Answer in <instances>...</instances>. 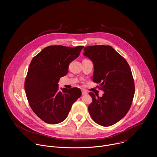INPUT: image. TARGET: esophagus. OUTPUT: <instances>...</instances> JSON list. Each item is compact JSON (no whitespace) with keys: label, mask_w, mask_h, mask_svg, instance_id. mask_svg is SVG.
I'll return each instance as SVG.
<instances>
[{"label":"esophagus","mask_w":157,"mask_h":157,"mask_svg":"<svg viewBox=\"0 0 157 157\" xmlns=\"http://www.w3.org/2000/svg\"><path fill=\"white\" fill-rule=\"evenodd\" d=\"M82 95H87V93L85 90H82Z\"/></svg>","instance_id":"esophagus-1"}]
</instances>
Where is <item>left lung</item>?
<instances>
[{
	"instance_id": "left-lung-1",
	"label": "left lung",
	"mask_w": 157,
	"mask_h": 157,
	"mask_svg": "<svg viewBox=\"0 0 157 157\" xmlns=\"http://www.w3.org/2000/svg\"><path fill=\"white\" fill-rule=\"evenodd\" d=\"M83 55L93 61V81L104 91L102 97L89 93L93 102L88 107L89 113L99 125H113L127 114L135 94L130 66L110 46L86 47Z\"/></svg>"
}]
</instances>
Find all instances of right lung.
Returning <instances> with one entry per match:
<instances>
[{
  "mask_svg": "<svg viewBox=\"0 0 157 157\" xmlns=\"http://www.w3.org/2000/svg\"><path fill=\"white\" fill-rule=\"evenodd\" d=\"M84 48L49 46L32 60L25 82V91L35 114L50 124L63 122L73 103L81 96L80 89L61 88L58 81L68 73L70 63Z\"/></svg>",
  "mask_w": 157,
  "mask_h": 157,
  "instance_id": "add662e5",
  "label": "right lung"
}]
</instances>
